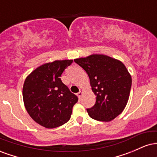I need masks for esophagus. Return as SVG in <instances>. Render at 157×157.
<instances>
[{"label":"esophagus","instance_id":"esophagus-1","mask_svg":"<svg viewBox=\"0 0 157 157\" xmlns=\"http://www.w3.org/2000/svg\"><path fill=\"white\" fill-rule=\"evenodd\" d=\"M82 94H83V91H80V92L77 94V95H78V97H79V98H80V99H81V97H82Z\"/></svg>","mask_w":157,"mask_h":157}]
</instances>
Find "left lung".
Instances as JSON below:
<instances>
[{
	"label": "left lung",
	"instance_id": "8db88e82",
	"mask_svg": "<svg viewBox=\"0 0 157 157\" xmlns=\"http://www.w3.org/2000/svg\"><path fill=\"white\" fill-rule=\"evenodd\" d=\"M88 74L96 103L87 109L90 117L110 122L125 109L131 87V76L120 60L101 54L75 59Z\"/></svg>",
	"mask_w": 157,
	"mask_h": 157
}]
</instances>
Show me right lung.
Here are the masks:
<instances>
[{
	"instance_id": "add662e5",
	"label": "right lung",
	"mask_w": 157,
	"mask_h": 157,
	"mask_svg": "<svg viewBox=\"0 0 157 157\" xmlns=\"http://www.w3.org/2000/svg\"><path fill=\"white\" fill-rule=\"evenodd\" d=\"M72 60L46 63L26 77L23 86V100L29 116L46 128L66 123L78 98L61 81L60 76Z\"/></svg>"
}]
</instances>
